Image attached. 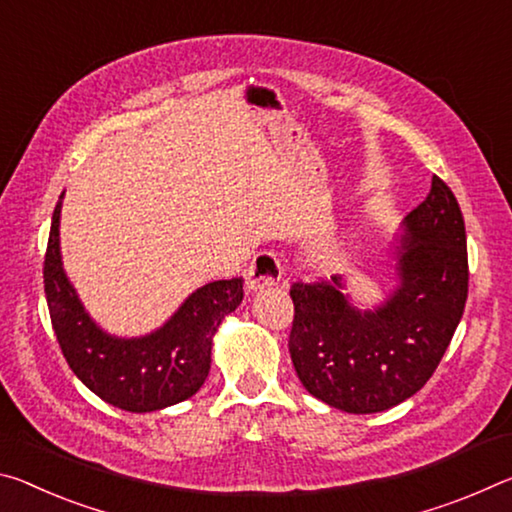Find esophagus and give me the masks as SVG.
Segmentation results:
<instances>
[{"label":"esophagus","mask_w":512,"mask_h":512,"mask_svg":"<svg viewBox=\"0 0 512 512\" xmlns=\"http://www.w3.org/2000/svg\"><path fill=\"white\" fill-rule=\"evenodd\" d=\"M281 276L283 267L279 256H276L274 251H261V254H256L254 261H251L245 274V281L249 290H265L276 286V283L281 281Z\"/></svg>","instance_id":"34e87169"}]
</instances>
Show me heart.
Instances as JSON below:
<instances>
[{
    "label": "heart",
    "mask_w": 512,
    "mask_h": 512,
    "mask_svg": "<svg viewBox=\"0 0 512 512\" xmlns=\"http://www.w3.org/2000/svg\"><path fill=\"white\" fill-rule=\"evenodd\" d=\"M317 261H320L322 265H331V263H335L340 258V245H326V247H322L320 251H317Z\"/></svg>",
    "instance_id": "obj_1"
}]
</instances>
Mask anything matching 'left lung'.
Wrapping results in <instances>:
<instances>
[{"instance_id": "8db88e82", "label": "left lung", "mask_w": 512, "mask_h": 512, "mask_svg": "<svg viewBox=\"0 0 512 512\" xmlns=\"http://www.w3.org/2000/svg\"><path fill=\"white\" fill-rule=\"evenodd\" d=\"M399 242L397 283L379 306L358 308L342 276L290 288L295 372L313 397L345 413H381L422 390L465 311V222L445 181L433 177Z\"/></svg>"}]
</instances>
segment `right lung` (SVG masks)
<instances>
[{"instance_id": "obj_1", "label": "right lung", "mask_w": 512, "mask_h": 512, "mask_svg": "<svg viewBox=\"0 0 512 512\" xmlns=\"http://www.w3.org/2000/svg\"><path fill=\"white\" fill-rule=\"evenodd\" d=\"M58 197L45 254V295L58 345L77 379L99 399L129 413H152L186 401L211 370L217 326L242 301V276L197 288L179 311L140 338H117L83 308L61 258Z\"/></svg>"}]
</instances>
